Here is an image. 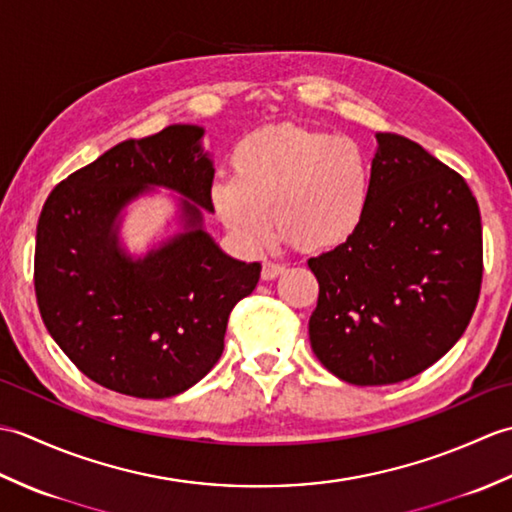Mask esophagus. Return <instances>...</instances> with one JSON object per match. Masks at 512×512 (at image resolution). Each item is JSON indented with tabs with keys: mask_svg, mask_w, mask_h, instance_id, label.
<instances>
[{
	"mask_svg": "<svg viewBox=\"0 0 512 512\" xmlns=\"http://www.w3.org/2000/svg\"><path fill=\"white\" fill-rule=\"evenodd\" d=\"M284 273H286V266L275 264V262H264V266H262V279H266V281L275 279Z\"/></svg>",
	"mask_w": 512,
	"mask_h": 512,
	"instance_id": "1",
	"label": "esophagus"
}]
</instances>
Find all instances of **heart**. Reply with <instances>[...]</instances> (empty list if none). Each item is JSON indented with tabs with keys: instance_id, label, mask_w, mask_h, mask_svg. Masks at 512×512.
<instances>
[{
	"instance_id": "b5f03b06",
	"label": "heart",
	"mask_w": 512,
	"mask_h": 512,
	"mask_svg": "<svg viewBox=\"0 0 512 512\" xmlns=\"http://www.w3.org/2000/svg\"><path fill=\"white\" fill-rule=\"evenodd\" d=\"M233 178L211 187L215 213L239 244L262 248L270 214L286 244L321 253L361 228L372 200V162L347 136L284 125L239 140Z\"/></svg>"
}]
</instances>
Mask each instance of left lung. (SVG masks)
Returning a JSON list of instances; mask_svg holds the SVG:
<instances>
[{"label": "left lung", "mask_w": 512, "mask_h": 512, "mask_svg": "<svg viewBox=\"0 0 512 512\" xmlns=\"http://www.w3.org/2000/svg\"><path fill=\"white\" fill-rule=\"evenodd\" d=\"M361 228L308 266L319 281L310 345L352 385H391L458 343L480 299V206L458 171L413 140L376 134Z\"/></svg>", "instance_id": "obj_1"}]
</instances>
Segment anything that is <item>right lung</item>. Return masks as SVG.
<instances>
[{
  "instance_id": "add662e5",
  "label": "right lung",
  "mask_w": 512,
  "mask_h": 512,
  "mask_svg": "<svg viewBox=\"0 0 512 512\" xmlns=\"http://www.w3.org/2000/svg\"><path fill=\"white\" fill-rule=\"evenodd\" d=\"M202 127L169 125L123 140L61 180L43 204L35 246L41 319L65 356L107 389L171 398L211 372L233 308L262 266L224 255L185 203L190 231L134 263L115 246L117 211L145 186H167L213 211Z\"/></svg>"
}]
</instances>
